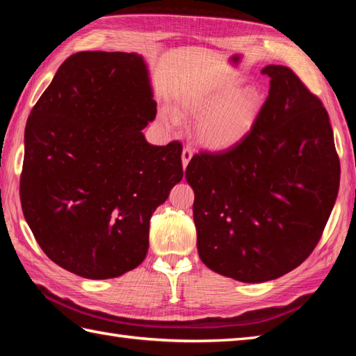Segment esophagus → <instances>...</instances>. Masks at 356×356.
<instances>
[{
    "label": "esophagus",
    "instance_id": "esophagus-1",
    "mask_svg": "<svg viewBox=\"0 0 356 356\" xmlns=\"http://www.w3.org/2000/svg\"><path fill=\"white\" fill-rule=\"evenodd\" d=\"M191 157H193V149L188 148V147L184 148V151H182V165H184V168H186L188 163H190Z\"/></svg>",
    "mask_w": 356,
    "mask_h": 356
}]
</instances>
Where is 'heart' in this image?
<instances>
[{
    "instance_id": "heart-1",
    "label": "heart",
    "mask_w": 356,
    "mask_h": 356,
    "mask_svg": "<svg viewBox=\"0 0 356 356\" xmlns=\"http://www.w3.org/2000/svg\"><path fill=\"white\" fill-rule=\"evenodd\" d=\"M261 95L241 76H220L186 92L179 99L180 116L198 118L195 139L214 151L232 148L251 131L261 110ZM165 124L177 125L176 113L162 110Z\"/></svg>"
}]
</instances>
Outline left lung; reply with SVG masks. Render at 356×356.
<instances>
[{"label": "left lung", "instance_id": "1", "mask_svg": "<svg viewBox=\"0 0 356 356\" xmlns=\"http://www.w3.org/2000/svg\"><path fill=\"white\" fill-rule=\"evenodd\" d=\"M269 95L254 127L222 153L195 154L185 177L200 260L217 274L263 283L318 243L339 188L326 108L283 65H266Z\"/></svg>", "mask_w": 356, "mask_h": 356}]
</instances>
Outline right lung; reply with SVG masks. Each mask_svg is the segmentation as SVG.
<instances>
[{
	"mask_svg": "<svg viewBox=\"0 0 356 356\" xmlns=\"http://www.w3.org/2000/svg\"><path fill=\"white\" fill-rule=\"evenodd\" d=\"M148 65L125 51L67 58L30 111L21 207L45 255L90 280L138 268L149 218L184 177L182 145L156 147Z\"/></svg>",
	"mask_w": 356,
	"mask_h": 356,
	"instance_id": "1",
	"label": "right lung"
}]
</instances>
